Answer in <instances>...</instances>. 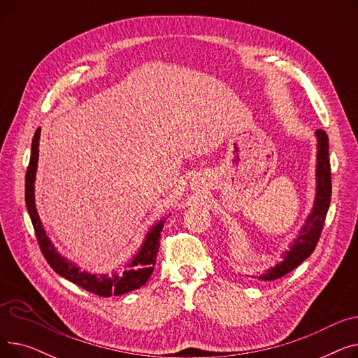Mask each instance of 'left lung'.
<instances>
[{
    "instance_id": "obj_1",
    "label": "left lung",
    "mask_w": 358,
    "mask_h": 358,
    "mask_svg": "<svg viewBox=\"0 0 358 358\" xmlns=\"http://www.w3.org/2000/svg\"><path fill=\"white\" fill-rule=\"evenodd\" d=\"M317 139V152H316V194L313 208L309 216L305 220V224L300 229V234L293 239V243L290 245L289 251H286L283 255V261H280L274 267L266 270L258 277V280L271 281L275 278H280L294 270L313 252L316 243L321 236L325 217L329 209L331 203V164L328 158V135L324 130L317 129L315 131Z\"/></svg>"
}]
</instances>
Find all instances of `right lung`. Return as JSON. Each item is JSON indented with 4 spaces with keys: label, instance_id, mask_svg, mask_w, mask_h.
Instances as JSON below:
<instances>
[{
    "label": "right lung",
    "instance_id": "obj_1",
    "mask_svg": "<svg viewBox=\"0 0 358 358\" xmlns=\"http://www.w3.org/2000/svg\"><path fill=\"white\" fill-rule=\"evenodd\" d=\"M39 138H41V127L36 130L31 141V155H30V162L26 173V206L33 223L34 232H36L37 242H39L41 251L46 258L48 264L59 275L72 281L73 285H77L90 293L103 296V297L120 296L127 292L142 287L154 271V266L157 262V254L159 251L161 231L164 228L165 219L159 220L149 229L138 254L131 258L130 262H127L124 268L120 270V273L91 274L87 271H81L80 267L75 266L72 261H68L65 257H62L58 251H56L53 243L48 238L42 227L41 217L36 210L34 180H36L37 159H39Z\"/></svg>",
    "mask_w": 358,
    "mask_h": 358
}]
</instances>
